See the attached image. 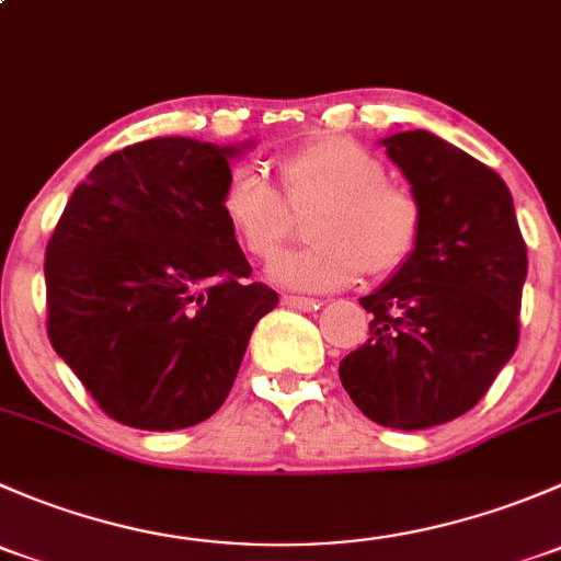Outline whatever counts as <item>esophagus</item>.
<instances>
[{
    "label": "esophagus",
    "instance_id": "esophagus-1",
    "mask_svg": "<svg viewBox=\"0 0 561 561\" xmlns=\"http://www.w3.org/2000/svg\"><path fill=\"white\" fill-rule=\"evenodd\" d=\"M282 304L293 309H301V312H312V309L320 307V301L309 296H282Z\"/></svg>",
    "mask_w": 561,
    "mask_h": 561
}]
</instances>
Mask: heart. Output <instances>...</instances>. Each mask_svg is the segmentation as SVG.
Wrapping results in <instances>:
<instances>
[{
  "label": "heart",
  "mask_w": 561,
  "mask_h": 561,
  "mask_svg": "<svg viewBox=\"0 0 561 561\" xmlns=\"http://www.w3.org/2000/svg\"><path fill=\"white\" fill-rule=\"evenodd\" d=\"M279 181L293 203L320 201L307 222L312 244L282 252L268 276L293 290H339L360 274L390 276L415 254L423 203L386 162L347 135H314L282 151ZM285 197L254 168L236 165L219 192V214L247 254L265 260L287 239Z\"/></svg>",
  "instance_id": "heart-1"
}]
</instances>
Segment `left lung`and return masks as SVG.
Returning a JSON list of instances; mask_svg holds the SVG:
<instances>
[{
    "label": "left lung",
    "mask_w": 561,
    "mask_h": 561,
    "mask_svg": "<svg viewBox=\"0 0 561 561\" xmlns=\"http://www.w3.org/2000/svg\"><path fill=\"white\" fill-rule=\"evenodd\" d=\"M382 146L421 197L423 236L393 279L360 298L369 339L339 380L369 421L412 432L472 410L516 353L526 244L489 165L426 129Z\"/></svg>",
    "instance_id": "obj_1"
}]
</instances>
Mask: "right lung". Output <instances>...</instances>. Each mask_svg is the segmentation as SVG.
Wrapping results in <instances>:
<instances>
[{"label":"right lung","mask_w":561,"mask_h":561,"mask_svg":"<svg viewBox=\"0 0 561 561\" xmlns=\"http://www.w3.org/2000/svg\"><path fill=\"white\" fill-rule=\"evenodd\" d=\"M233 154L192 138L113 151L45 247L50 344L124 426L175 432L211 417L254 325L279 304L249 279L219 214Z\"/></svg>","instance_id":"1"}]
</instances>
